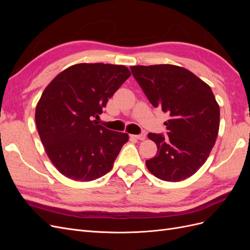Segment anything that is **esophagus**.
I'll list each match as a JSON object with an SVG mask.
<instances>
[{
  "instance_id": "obj_1",
  "label": "esophagus",
  "mask_w": 250,
  "mask_h": 250,
  "mask_svg": "<svg viewBox=\"0 0 250 250\" xmlns=\"http://www.w3.org/2000/svg\"><path fill=\"white\" fill-rule=\"evenodd\" d=\"M132 137L134 138V139H137V140H140V141H144L146 139V133L145 132H142V133H140V134H135V135H132Z\"/></svg>"
}]
</instances>
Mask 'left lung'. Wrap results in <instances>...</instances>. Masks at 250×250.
Segmentation results:
<instances>
[{"mask_svg":"<svg viewBox=\"0 0 250 250\" xmlns=\"http://www.w3.org/2000/svg\"><path fill=\"white\" fill-rule=\"evenodd\" d=\"M134 79L154 107L169 112L167 135L148 133L157 153L148 170L165 181L184 180L197 172L214 147L220 108L210 87L192 72L172 64L134 65Z\"/></svg>","mask_w":250,"mask_h":250,"instance_id":"left-lung-1","label":"left lung"}]
</instances>
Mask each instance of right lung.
<instances>
[{
  "instance_id": "right-lung-1",
  "label": "right lung",
  "mask_w": 250,
  "mask_h": 250,
  "mask_svg": "<svg viewBox=\"0 0 250 250\" xmlns=\"http://www.w3.org/2000/svg\"><path fill=\"white\" fill-rule=\"evenodd\" d=\"M129 76L124 65L79 63L57 75L43 90L35 109L37 131L62 175L90 181L112 169L128 134L109 130L97 120Z\"/></svg>"
}]
</instances>
